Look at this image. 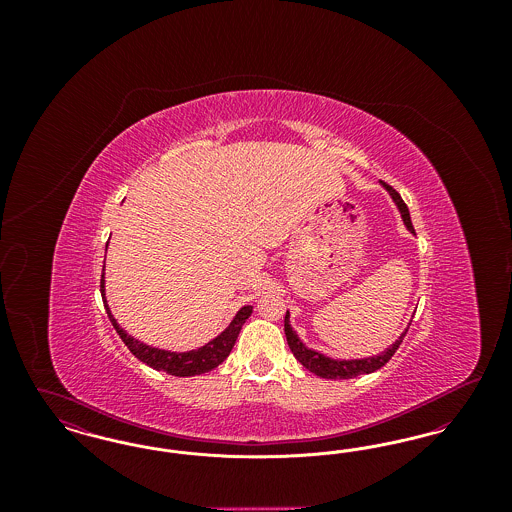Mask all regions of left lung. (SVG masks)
<instances>
[{"label": "left lung", "instance_id": "8db88e82", "mask_svg": "<svg viewBox=\"0 0 512 512\" xmlns=\"http://www.w3.org/2000/svg\"><path fill=\"white\" fill-rule=\"evenodd\" d=\"M384 186H386V190H388L391 197H393L395 205L399 207L405 226L414 234L413 222H411V215H409V209H407L405 201L401 199V195L397 194L391 186H388V184H384ZM284 332H286V340H288V345H290V349H292L293 357H295L301 365L305 366L307 370H311L313 374H317L320 378H328V380L355 378V376L370 374V372L382 368V366L386 365L391 357L395 355V351L399 349L401 341H403L405 334H407V330H405V332L399 336V340L391 345L390 349H386L384 353H380V355H376V357L353 359V361H343V359H341V361H338V359H330V357H326V355H322V353H318V351L309 349L303 341L299 340L297 334H295V330L292 328V324H290V313H286V318H284Z\"/></svg>", "mask_w": 512, "mask_h": 512}]
</instances>
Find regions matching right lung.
<instances>
[{
    "label": "right lung",
    "instance_id": "add662e5",
    "mask_svg": "<svg viewBox=\"0 0 512 512\" xmlns=\"http://www.w3.org/2000/svg\"><path fill=\"white\" fill-rule=\"evenodd\" d=\"M105 280H103V274H101V297H103V305H105V311H107V317L111 320L113 328L117 330V334L121 336V340L124 341V345L130 349V353L134 357H138L142 363H146L147 366L155 368V370H163L167 374L172 376H197V374H203V372H209L230 355L234 343L238 340V334L244 326L245 320L249 318V315L253 313V307L251 305H245L238 315L234 317V320L230 322V326L217 336L215 340L209 341L207 345L194 349V351H186V353H174V351H165V349H157V347H149L142 341L134 340L132 336H128L121 326L117 324L115 317L111 315L109 307H107V301H105Z\"/></svg>",
    "mask_w": 512,
    "mask_h": 512
}]
</instances>
